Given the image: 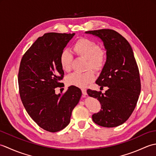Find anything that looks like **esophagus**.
Returning a JSON list of instances; mask_svg holds the SVG:
<instances>
[{
	"mask_svg": "<svg viewBox=\"0 0 156 156\" xmlns=\"http://www.w3.org/2000/svg\"><path fill=\"white\" fill-rule=\"evenodd\" d=\"M82 94L84 96L87 95V90H86L85 88H82Z\"/></svg>",
	"mask_w": 156,
	"mask_h": 156,
	"instance_id": "obj_1",
	"label": "esophagus"
}]
</instances>
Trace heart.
<instances>
[{"instance_id":"1","label":"heart","mask_w":156,"mask_h":156,"mask_svg":"<svg viewBox=\"0 0 156 156\" xmlns=\"http://www.w3.org/2000/svg\"><path fill=\"white\" fill-rule=\"evenodd\" d=\"M73 50L76 54L87 59V68L89 67L95 71L101 70L103 68L107 54L104 49L98 48L95 41L84 37L80 38L73 45ZM59 63L64 71L70 70L72 55L68 50L64 49L62 51L59 56ZM94 72L88 69L83 73H72L67 76L66 81L69 86L84 88L94 80Z\"/></svg>"}]
</instances>
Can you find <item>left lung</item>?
<instances>
[{
	"label": "left lung",
	"mask_w": 156,
	"mask_h": 156,
	"mask_svg": "<svg viewBox=\"0 0 156 156\" xmlns=\"http://www.w3.org/2000/svg\"><path fill=\"white\" fill-rule=\"evenodd\" d=\"M97 36L107 50V61L96 83L108 87L105 93L88 89V94L97 98L101 110L92 120L102 127H115L127 120L136 107L141 92L139 68L133 49L124 37L112 29L86 31Z\"/></svg>",
	"instance_id": "1"
}]
</instances>
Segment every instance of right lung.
<instances>
[{"mask_svg": "<svg viewBox=\"0 0 156 156\" xmlns=\"http://www.w3.org/2000/svg\"><path fill=\"white\" fill-rule=\"evenodd\" d=\"M74 35L45 34L25 53L20 63L18 83L23 105L39 127L52 133L69 123L82 96L80 89L74 86L64 94L55 92V88L62 87L64 74L59 56Z\"/></svg>", "mask_w": 156, "mask_h": 156, "instance_id": "1", "label": "right lung"}]
</instances>
